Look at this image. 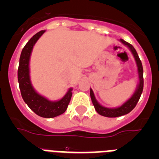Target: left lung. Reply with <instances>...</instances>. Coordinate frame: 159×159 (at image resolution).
Listing matches in <instances>:
<instances>
[{
    "instance_id": "1",
    "label": "left lung",
    "mask_w": 159,
    "mask_h": 159,
    "mask_svg": "<svg viewBox=\"0 0 159 159\" xmlns=\"http://www.w3.org/2000/svg\"><path fill=\"white\" fill-rule=\"evenodd\" d=\"M119 40H120L121 43H123L124 45H126L129 49H130V52H131L132 54H133V56H134L136 64H137L138 74H139V84H138L135 92H134V93L133 94V95L130 97V99H129L128 100L126 101V102L120 107L115 108L105 107L102 106L100 103H99V102H98V101L96 100V99H95L93 91H92V88H91V90H90V95H91V99H92V103H93L94 107H95V111H96L100 116H105V117H119V116L127 115L129 112L131 111L135 107L137 102L139 100L140 96H141L142 92H143V65H142L141 60H140L139 57L138 56L137 52H136L134 48L133 47L130 43H127V41L123 40V39H120Z\"/></svg>"
}]
</instances>
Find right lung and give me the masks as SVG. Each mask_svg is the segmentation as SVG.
Instances as JSON below:
<instances>
[{
	"label": "right lung",
	"instance_id": "add662e5",
	"mask_svg": "<svg viewBox=\"0 0 159 159\" xmlns=\"http://www.w3.org/2000/svg\"><path fill=\"white\" fill-rule=\"evenodd\" d=\"M44 32L45 30H42L35 34L22 49L17 71L18 82L22 98L31 110L40 117L54 118L64 113L67 110L72 95V88H69L65 95L60 100L50 101L37 93L32 87L29 75L31 53L35 43Z\"/></svg>",
	"mask_w": 159,
	"mask_h": 159
}]
</instances>
